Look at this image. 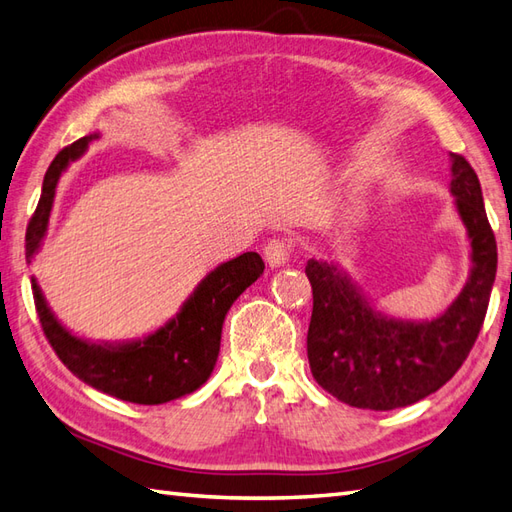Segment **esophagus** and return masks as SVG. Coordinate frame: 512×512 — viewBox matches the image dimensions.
<instances>
[{
  "instance_id": "esophagus-1",
  "label": "esophagus",
  "mask_w": 512,
  "mask_h": 512,
  "mask_svg": "<svg viewBox=\"0 0 512 512\" xmlns=\"http://www.w3.org/2000/svg\"><path fill=\"white\" fill-rule=\"evenodd\" d=\"M263 254L269 267H285L291 258V241H287V238H271Z\"/></svg>"
}]
</instances>
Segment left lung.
Returning <instances> with one entry per match:
<instances>
[{
	"instance_id": "obj_1",
	"label": "left lung",
	"mask_w": 512,
	"mask_h": 512,
	"mask_svg": "<svg viewBox=\"0 0 512 512\" xmlns=\"http://www.w3.org/2000/svg\"><path fill=\"white\" fill-rule=\"evenodd\" d=\"M451 195L467 227V285L434 320L385 315L346 271L326 260L306 263L313 315L306 355L313 379L337 401L388 412L440 390L467 359L484 322L497 271V243L488 225L480 179L451 153Z\"/></svg>"
}]
</instances>
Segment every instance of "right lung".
I'll use <instances>...</instances> for the list:
<instances>
[{
  "instance_id": "add662e5",
  "label": "right lung",
  "mask_w": 512,
  "mask_h": 512,
  "mask_svg": "<svg viewBox=\"0 0 512 512\" xmlns=\"http://www.w3.org/2000/svg\"><path fill=\"white\" fill-rule=\"evenodd\" d=\"M98 133L85 135L54 157L43 179L39 206L26 232V260L34 254L48 232L56 184L70 162L78 160ZM265 263L256 252H245L203 278L188 295L175 317L142 339L118 344H92L56 320L45 302L41 287L32 276V295L39 322L54 352L67 370L92 388L138 405H160L199 390L217 366L225 315L249 285L263 276Z\"/></svg>"
}]
</instances>
